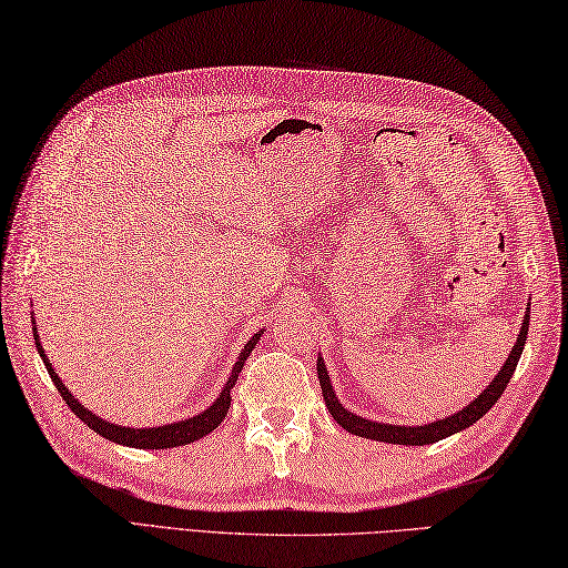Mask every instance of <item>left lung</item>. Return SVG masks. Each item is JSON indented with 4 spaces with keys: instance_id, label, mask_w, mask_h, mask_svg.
I'll return each instance as SVG.
<instances>
[{
    "instance_id": "obj_1",
    "label": "left lung",
    "mask_w": 568,
    "mask_h": 568,
    "mask_svg": "<svg viewBox=\"0 0 568 568\" xmlns=\"http://www.w3.org/2000/svg\"><path fill=\"white\" fill-rule=\"evenodd\" d=\"M527 328H529V316L525 314L523 328H519V335H517V343L513 345L510 355H507L505 365L500 367V373L493 377L490 385L485 387L480 395L468 404V407H463L460 412L450 414V416H444V419H438V422L424 424V426H402V424H379V422H373V419H363V416H357V414L345 409L343 404L338 402V397H335L326 363H323V357H318L316 369H318V379H321L323 402H326V407L333 414V419L338 422L345 432H351L355 436L373 438V442H385V444H399V446L436 444V442H442V438H446L450 434H458L463 429H468V426L476 424L480 416H485V412H488L493 404L500 399V395L507 387V382L513 379V373H515V367L519 363V355H523V351H525Z\"/></svg>"
}]
</instances>
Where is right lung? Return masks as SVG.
Returning <instances> with one entry per match:
<instances>
[{"label": "right lung", "mask_w": 568, "mask_h": 568, "mask_svg": "<svg viewBox=\"0 0 568 568\" xmlns=\"http://www.w3.org/2000/svg\"><path fill=\"white\" fill-rule=\"evenodd\" d=\"M260 335H262V331L254 333L252 338L245 343V348H242L237 363L233 367V373H230V377H227V385L223 387V392H220V397L205 412L195 414V416H191V419H183V422L154 426V429H152V426H149V429H132V426H120V424H112V422L100 419L98 414H92L90 409H85L83 404H80L71 395V392H68V387L63 385V379L53 373L49 357H45V353H43V345L39 341V331L33 328V341H37V351L41 355V361H43L45 369H49V375L53 379L55 389L61 392L63 402L73 409V414L78 416V419L85 422L92 432L100 434L102 438H108V442L122 444V446H132V448H173V446H186V444L199 442V438H203L205 434H211L215 426H220V422L225 419V414L230 409V399H233V397H230V389L235 387L237 375L242 373V367H245V361L250 357L254 345H257Z\"/></svg>", "instance_id": "obj_1"}]
</instances>
